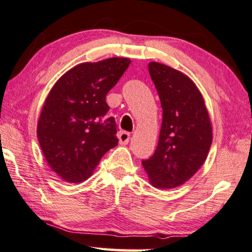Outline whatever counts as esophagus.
<instances>
[{
	"mask_svg": "<svg viewBox=\"0 0 252 252\" xmlns=\"http://www.w3.org/2000/svg\"><path fill=\"white\" fill-rule=\"evenodd\" d=\"M119 140L120 144H128L130 140V133L126 131H121L119 133Z\"/></svg>",
	"mask_w": 252,
	"mask_h": 252,
	"instance_id": "esophagus-1",
	"label": "esophagus"
}]
</instances>
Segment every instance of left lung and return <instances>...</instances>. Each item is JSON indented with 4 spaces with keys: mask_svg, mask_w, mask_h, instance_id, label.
<instances>
[{
    "mask_svg": "<svg viewBox=\"0 0 252 252\" xmlns=\"http://www.w3.org/2000/svg\"><path fill=\"white\" fill-rule=\"evenodd\" d=\"M150 76L162 108L159 142L150 159L142 161L158 189L182 186L205 162L212 144V124L202 93L179 70L149 63Z\"/></svg>",
    "mask_w": 252,
    "mask_h": 252,
    "instance_id": "obj_1",
    "label": "left lung"
}]
</instances>
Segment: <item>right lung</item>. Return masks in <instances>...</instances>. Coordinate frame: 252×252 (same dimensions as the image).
Listing matches in <instances>:
<instances>
[{"label": "right lung", "instance_id": "obj_1", "mask_svg": "<svg viewBox=\"0 0 252 252\" xmlns=\"http://www.w3.org/2000/svg\"><path fill=\"white\" fill-rule=\"evenodd\" d=\"M130 59L80 63L54 84L43 103L36 135L54 173L69 183L86 181L119 143L106 95L128 69Z\"/></svg>", "mask_w": 252, "mask_h": 252}]
</instances>
